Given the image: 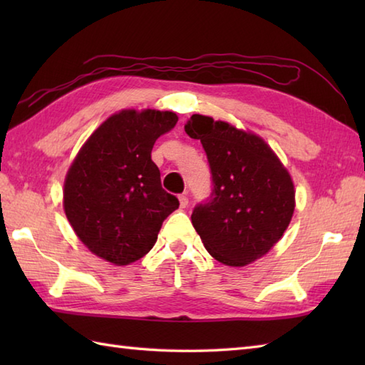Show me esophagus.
I'll list each match as a JSON object with an SVG mask.
<instances>
[{
	"mask_svg": "<svg viewBox=\"0 0 365 365\" xmlns=\"http://www.w3.org/2000/svg\"><path fill=\"white\" fill-rule=\"evenodd\" d=\"M178 202H180L182 208L188 207V196L187 195H180V196H178Z\"/></svg>",
	"mask_w": 365,
	"mask_h": 365,
	"instance_id": "1",
	"label": "esophagus"
}]
</instances>
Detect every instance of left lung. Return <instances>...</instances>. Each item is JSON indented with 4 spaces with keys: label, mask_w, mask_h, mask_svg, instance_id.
Masks as SVG:
<instances>
[{
    "label": "left lung",
    "mask_w": 365,
    "mask_h": 365,
    "mask_svg": "<svg viewBox=\"0 0 365 365\" xmlns=\"http://www.w3.org/2000/svg\"><path fill=\"white\" fill-rule=\"evenodd\" d=\"M200 139L213 188L192 210L191 222L212 257L229 267L260 259L289 227L294 187L289 170L257 135L192 114L185 125Z\"/></svg>",
    "instance_id": "8db88e82"
}]
</instances>
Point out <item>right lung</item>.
Masks as SVG:
<instances>
[{"label": "right lung", "mask_w": 365, "mask_h": 365, "mask_svg": "<svg viewBox=\"0 0 365 365\" xmlns=\"http://www.w3.org/2000/svg\"><path fill=\"white\" fill-rule=\"evenodd\" d=\"M173 111L122 110L80 149L64 182V212L91 252L128 265L149 252L178 199L161 188L152 161L157 139L175 127Z\"/></svg>", "instance_id": "right-lung-1"}]
</instances>
